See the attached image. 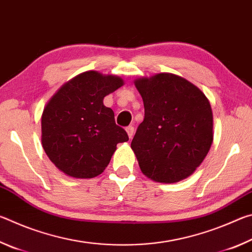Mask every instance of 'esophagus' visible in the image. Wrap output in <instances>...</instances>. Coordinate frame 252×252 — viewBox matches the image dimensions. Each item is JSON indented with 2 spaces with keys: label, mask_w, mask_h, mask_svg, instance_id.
<instances>
[{
  "label": "esophagus",
  "mask_w": 252,
  "mask_h": 252,
  "mask_svg": "<svg viewBox=\"0 0 252 252\" xmlns=\"http://www.w3.org/2000/svg\"><path fill=\"white\" fill-rule=\"evenodd\" d=\"M126 132H127V135H129V138H130V139L133 138V134H134V126H126Z\"/></svg>",
  "instance_id": "1"
}]
</instances>
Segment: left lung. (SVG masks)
<instances>
[{
    "label": "left lung",
    "mask_w": 252,
    "mask_h": 252,
    "mask_svg": "<svg viewBox=\"0 0 252 252\" xmlns=\"http://www.w3.org/2000/svg\"><path fill=\"white\" fill-rule=\"evenodd\" d=\"M142 96L144 119L131 148L142 173L162 183L191 176L213 141V116L204 93L172 73L134 81Z\"/></svg>",
    "instance_id": "obj_1"
}]
</instances>
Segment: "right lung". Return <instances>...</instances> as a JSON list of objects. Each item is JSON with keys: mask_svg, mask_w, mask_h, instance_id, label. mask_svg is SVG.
I'll list each match as a JSON object with an SVG mask.
<instances>
[{"mask_svg": "<svg viewBox=\"0 0 252 252\" xmlns=\"http://www.w3.org/2000/svg\"><path fill=\"white\" fill-rule=\"evenodd\" d=\"M125 84L116 75L83 72L67 81L51 97L42 113V147L66 176L91 179L108 167L117 144L129 140L116 125L105 95Z\"/></svg>", "mask_w": 252, "mask_h": 252, "instance_id": "1", "label": "right lung"}]
</instances>
